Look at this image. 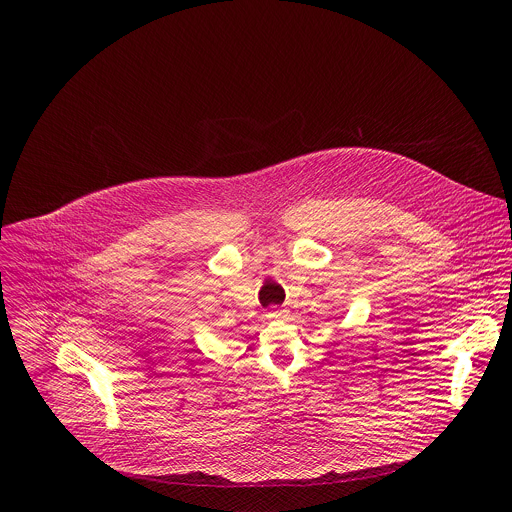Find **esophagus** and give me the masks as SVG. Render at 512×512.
I'll return each mask as SVG.
<instances>
[{
	"label": "esophagus",
	"mask_w": 512,
	"mask_h": 512,
	"mask_svg": "<svg viewBox=\"0 0 512 512\" xmlns=\"http://www.w3.org/2000/svg\"><path fill=\"white\" fill-rule=\"evenodd\" d=\"M268 317H270V319H278V317H282V311H280V309H270V311H268Z\"/></svg>",
	"instance_id": "esophagus-1"
}]
</instances>
